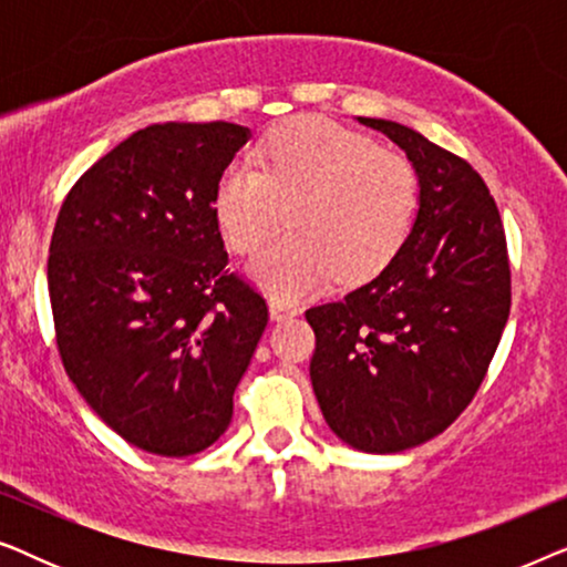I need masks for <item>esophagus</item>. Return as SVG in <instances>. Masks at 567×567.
Listing matches in <instances>:
<instances>
[{"mask_svg":"<svg viewBox=\"0 0 567 567\" xmlns=\"http://www.w3.org/2000/svg\"><path fill=\"white\" fill-rule=\"evenodd\" d=\"M268 309H270V320L281 322V320H289V317L297 315V309H293L291 305H286V301L281 299H268Z\"/></svg>","mask_w":567,"mask_h":567,"instance_id":"1","label":"esophagus"}]
</instances>
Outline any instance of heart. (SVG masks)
<instances>
[{
  "mask_svg": "<svg viewBox=\"0 0 567 567\" xmlns=\"http://www.w3.org/2000/svg\"><path fill=\"white\" fill-rule=\"evenodd\" d=\"M421 183L402 152L328 118L270 131L252 162H231L214 212L231 250H260L286 219L293 229L250 262L255 281L281 299L369 281L390 266L413 231ZM292 214H288V208Z\"/></svg>",
  "mask_w": 567,
  "mask_h": 567,
  "instance_id": "b5f03b06",
  "label": "heart"
}]
</instances>
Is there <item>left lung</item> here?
<instances>
[{
	"mask_svg": "<svg viewBox=\"0 0 567 567\" xmlns=\"http://www.w3.org/2000/svg\"><path fill=\"white\" fill-rule=\"evenodd\" d=\"M359 121L405 150L421 208L374 281L307 309L309 377L338 439L394 454L446 431L477 394L508 322L511 266L498 206L467 159L402 123Z\"/></svg>",
	"mask_w": 567,
	"mask_h": 567,
	"instance_id": "obj_1",
	"label": "left lung"
}]
</instances>
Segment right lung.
<instances>
[{"mask_svg":"<svg viewBox=\"0 0 567 567\" xmlns=\"http://www.w3.org/2000/svg\"><path fill=\"white\" fill-rule=\"evenodd\" d=\"M250 128L154 123L100 157L61 204L49 255L69 379L144 452L190 456L231 421L268 324L266 299L227 274L216 183Z\"/></svg>","mask_w":567,"mask_h":567,"instance_id":"right-lung-1","label":"right lung"}]
</instances>
